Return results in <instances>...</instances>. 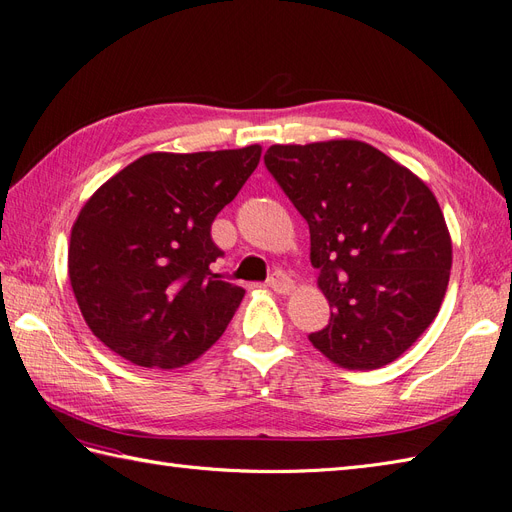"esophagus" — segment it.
<instances>
[{"instance_id":"esophagus-1","label":"esophagus","mask_w":512,"mask_h":512,"mask_svg":"<svg viewBox=\"0 0 512 512\" xmlns=\"http://www.w3.org/2000/svg\"><path fill=\"white\" fill-rule=\"evenodd\" d=\"M267 286H269L271 290H275V292H280V294H288V292L294 288L290 277H288L286 273H282V271H275V273L269 277V280H267Z\"/></svg>"}]
</instances>
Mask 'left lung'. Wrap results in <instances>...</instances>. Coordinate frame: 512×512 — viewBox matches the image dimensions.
<instances>
[{
  "label": "left lung",
  "instance_id": "1",
  "mask_svg": "<svg viewBox=\"0 0 512 512\" xmlns=\"http://www.w3.org/2000/svg\"><path fill=\"white\" fill-rule=\"evenodd\" d=\"M269 173L309 226V258L333 307L309 335L329 361L378 369L440 312L453 243L436 196L412 170L361 141L273 145Z\"/></svg>",
  "mask_w": 512,
  "mask_h": 512
}]
</instances>
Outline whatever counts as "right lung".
<instances>
[{
  "instance_id": "obj_1",
  "label": "right lung",
  "mask_w": 512,
  "mask_h": 512,
  "mask_svg": "<svg viewBox=\"0 0 512 512\" xmlns=\"http://www.w3.org/2000/svg\"><path fill=\"white\" fill-rule=\"evenodd\" d=\"M260 153H147L87 200L72 226L68 275L104 346L134 365L175 369L218 342L245 290L211 271L222 256L211 224Z\"/></svg>"
}]
</instances>
